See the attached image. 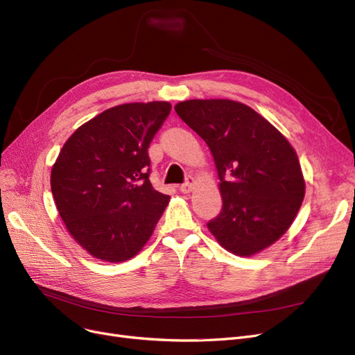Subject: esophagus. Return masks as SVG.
Wrapping results in <instances>:
<instances>
[{"label": "esophagus", "mask_w": 355, "mask_h": 355, "mask_svg": "<svg viewBox=\"0 0 355 355\" xmlns=\"http://www.w3.org/2000/svg\"><path fill=\"white\" fill-rule=\"evenodd\" d=\"M194 178L191 177V175H189L187 177V181H185L182 185H180V191L181 193H184V194H189V193H191V190H193V187H194Z\"/></svg>", "instance_id": "34e87169"}]
</instances>
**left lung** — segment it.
Wrapping results in <instances>:
<instances>
[{"label": "left lung", "mask_w": 355, "mask_h": 355, "mask_svg": "<svg viewBox=\"0 0 355 355\" xmlns=\"http://www.w3.org/2000/svg\"><path fill=\"white\" fill-rule=\"evenodd\" d=\"M177 115L209 145L223 209L207 223L226 250L252 256L292 225L305 196L300 159L288 139L252 107L229 99H193Z\"/></svg>", "instance_id": "8db88e82"}]
</instances>
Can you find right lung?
<instances>
[{
	"mask_svg": "<svg viewBox=\"0 0 355 355\" xmlns=\"http://www.w3.org/2000/svg\"><path fill=\"white\" fill-rule=\"evenodd\" d=\"M168 102L125 103L83 123L51 168V193L69 233L93 257L125 262L151 237L170 201L154 190L148 148Z\"/></svg>",
	"mask_w": 355,
	"mask_h": 355,
	"instance_id": "right-lung-1",
	"label": "right lung"
}]
</instances>
